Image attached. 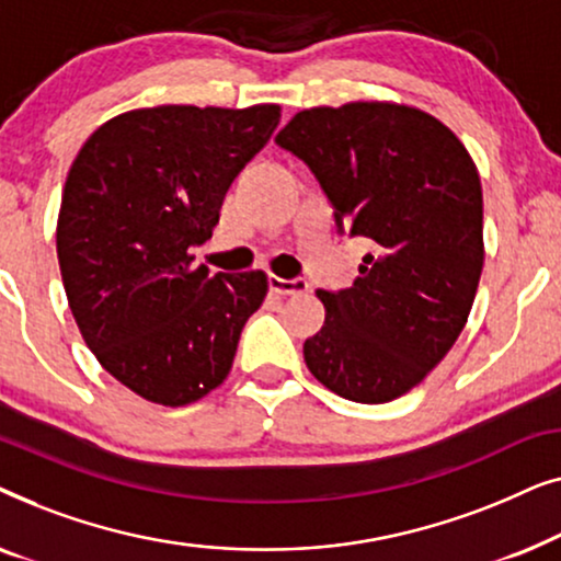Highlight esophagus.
<instances>
[{"label": "esophagus", "mask_w": 561, "mask_h": 561, "mask_svg": "<svg viewBox=\"0 0 561 561\" xmlns=\"http://www.w3.org/2000/svg\"><path fill=\"white\" fill-rule=\"evenodd\" d=\"M267 286H271L273 294H278V296H298V294H306V290H309V283H306L304 278L286 280V278H278V275H271V278H267Z\"/></svg>", "instance_id": "esophagus-1"}]
</instances>
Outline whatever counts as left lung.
<instances>
[{
  "mask_svg": "<svg viewBox=\"0 0 561 561\" xmlns=\"http://www.w3.org/2000/svg\"><path fill=\"white\" fill-rule=\"evenodd\" d=\"M275 142L317 175L340 232L373 252L344 290H317L313 378L355 403L419 386L457 342L482 273V188L470 152L432 114L390 102L298 112Z\"/></svg>",
  "mask_w": 561,
  "mask_h": 561,
  "instance_id": "left-lung-1",
  "label": "left lung"
}]
</instances>
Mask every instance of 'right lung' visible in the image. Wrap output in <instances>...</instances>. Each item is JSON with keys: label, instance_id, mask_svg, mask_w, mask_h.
<instances>
[{"label": "right lung", "instance_id": "right-lung-1", "mask_svg": "<svg viewBox=\"0 0 561 561\" xmlns=\"http://www.w3.org/2000/svg\"><path fill=\"white\" fill-rule=\"evenodd\" d=\"M278 104H165L104 122L68 171L58 265L83 342L122 386L194 403L232 370L267 275L194 267L237 173L265 148Z\"/></svg>", "mask_w": 561, "mask_h": 561}]
</instances>
